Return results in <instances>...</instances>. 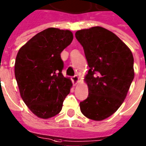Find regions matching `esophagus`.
I'll return each mask as SVG.
<instances>
[{"mask_svg":"<svg viewBox=\"0 0 146 146\" xmlns=\"http://www.w3.org/2000/svg\"><path fill=\"white\" fill-rule=\"evenodd\" d=\"M72 82H73V84L76 85L79 81L78 76V75H74V76H73L72 78Z\"/></svg>","mask_w":146,"mask_h":146,"instance_id":"obj_1","label":"esophagus"}]
</instances>
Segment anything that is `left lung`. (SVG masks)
<instances>
[{"instance_id":"1","label":"left lung","mask_w":146,"mask_h":146,"mask_svg":"<svg viewBox=\"0 0 146 146\" xmlns=\"http://www.w3.org/2000/svg\"><path fill=\"white\" fill-rule=\"evenodd\" d=\"M75 38L90 67L84 79L89 93L80 102V111L90 119L102 121L113 115L127 96L134 78L132 52L116 35L102 27L79 30Z\"/></svg>"}]
</instances>
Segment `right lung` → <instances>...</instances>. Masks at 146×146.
<instances>
[{
  "label": "right lung",
  "mask_w": 146,
  "mask_h": 146,
  "mask_svg": "<svg viewBox=\"0 0 146 146\" xmlns=\"http://www.w3.org/2000/svg\"><path fill=\"white\" fill-rule=\"evenodd\" d=\"M73 40L68 30L49 28L19 49L15 77L22 99L38 117L47 119L59 114L72 86L62 74L60 53Z\"/></svg>",
  "instance_id": "1"
}]
</instances>
